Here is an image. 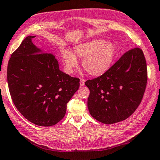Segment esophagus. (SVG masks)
Listing matches in <instances>:
<instances>
[{
    "instance_id": "34e87169",
    "label": "esophagus",
    "mask_w": 160,
    "mask_h": 160,
    "mask_svg": "<svg viewBox=\"0 0 160 160\" xmlns=\"http://www.w3.org/2000/svg\"><path fill=\"white\" fill-rule=\"evenodd\" d=\"M84 83H85L84 79H83V78L80 79V86H81V87H82V86H84Z\"/></svg>"
}]
</instances>
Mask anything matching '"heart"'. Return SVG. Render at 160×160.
<instances>
[{
    "instance_id": "1",
    "label": "heart",
    "mask_w": 160,
    "mask_h": 160,
    "mask_svg": "<svg viewBox=\"0 0 160 160\" xmlns=\"http://www.w3.org/2000/svg\"><path fill=\"white\" fill-rule=\"evenodd\" d=\"M117 48L104 39H93L75 44L73 52L64 49L61 58L67 72L72 73L78 65L77 58L83 60L82 66L89 74L100 77L110 68L116 56Z\"/></svg>"
}]
</instances>
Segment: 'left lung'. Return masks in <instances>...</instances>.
I'll list each match as a JSON object with an SVG mask.
<instances>
[{
	"label": "left lung",
	"instance_id": "obj_1",
	"mask_svg": "<svg viewBox=\"0 0 160 160\" xmlns=\"http://www.w3.org/2000/svg\"><path fill=\"white\" fill-rule=\"evenodd\" d=\"M147 78L142 50H128L104 74L86 82L90 90L88 108L91 115L105 124L127 119L141 102Z\"/></svg>",
	"mask_w": 160,
	"mask_h": 160
}]
</instances>
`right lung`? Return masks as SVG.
Masks as SVG:
<instances>
[{
  "instance_id": "right-lung-1",
  "label": "right lung",
  "mask_w": 160,
  "mask_h": 160,
  "mask_svg": "<svg viewBox=\"0 0 160 160\" xmlns=\"http://www.w3.org/2000/svg\"><path fill=\"white\" fill-rule=\"evenodd\" d=\"M35 37L28 36L11 55L8 87L25 118L36 125L51 127L65 115L67 102L79 88V78L62 72L54 55L33 43Z\"/></svg>"
}]
</instances>
